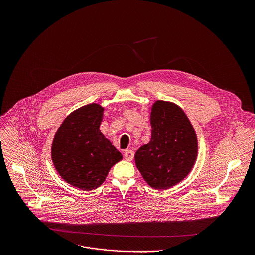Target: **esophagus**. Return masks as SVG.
Masks as SVG:
<instances>
[{"label":"esophagus","instance_id":"esophagus-1","mask_svg":"<svg viewBox=\"0 0 255 255\" xmlns=\"http://www.w3.org/2000/svg\"><path fill=\"white\" fill-rule=\"evenodd\" d=\"M125 158L127 161H131L133 159V156H134V153L132 150H126L125 151V154H124Z\"/></svg>","mask_w":255,"mask_h":255}]
</instances>
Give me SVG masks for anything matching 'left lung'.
Segmentation results:
<instances>
[{
	"instance_id": "1",
	"label": "left lung",
	"mask_w": 255,
	"mask_h": 255,
	"mask_svg": "<svg viewBox=\"0 0 255 255\" xmlns=\"http://www.w3.org/2000/svg\"><path fill=\"white\" fill-rule=\"evenodd\" d=\"M151 139L134 155L142 178L155 189H167L190 173L197 157L195 130L177 104L157 100L151 108Z\"/></svg>"
}]
</instances>
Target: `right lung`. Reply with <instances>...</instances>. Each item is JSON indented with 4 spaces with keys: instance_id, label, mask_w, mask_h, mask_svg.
<instances>
[{
    "instance_id": "1",
    "label": "right lung",
    "mask_w": 255,
    "mask_h": 255,
    "mask_svg": "<svg viewBox=\"0 0 255 255\" xmlns=\"http://www.w3.org/2000/svg\"><path fill=\"white\" fill-rule=\"evenodd\" d=\"M103 111L96 103L73 111L60 126L52 143V161L57 172L82 190L99 187L110 169L123 159L99 129Z\"/></svg>"
}]
</instances>
